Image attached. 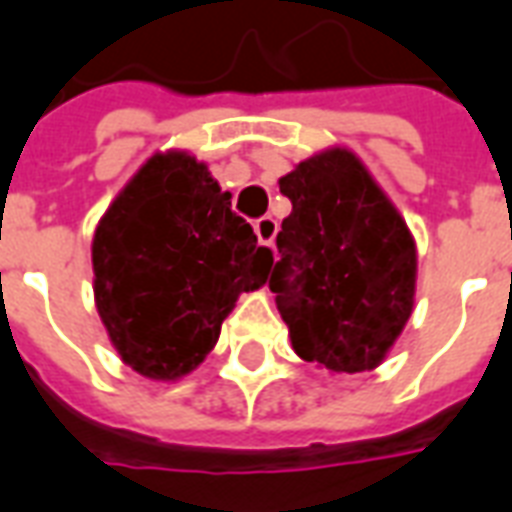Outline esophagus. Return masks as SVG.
I'll list each match as a JSON object with an SVG mask.
<instances>
[{"mask_svg":"<svg viewBox=\"0 0 512 512\" xmlns=\"http://www.w3.org/2000/svg\"><path fill=\"white\" fill-rule=\"evenodd\" d=\"M276 230H279V225H276L274 217H260L255 222V233H257V241L263 246H271L274 244L276 238Z\"/></svg>","mask_w":512,"mask_h":512,"instance_id":"esophagus-1","label":"esophagus"}]
</instances>
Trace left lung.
Instances as JSON below:
<instances>
[{"instance_id": "obj_1", "label": "left lung", "mask_w": 512, "mask_h": 512, "mask_svg": "<svg viewBox=\"0 0 512 512\" xmlns=\"http://www.w3.org/2000/svg\"><path fill=\"white\" fill-rule=\"evenodd\" d=\"M293 211L268 287L293 350L331 372L377 369L415 304L407 222L352 151L325 149L279 179Z\"/></svg>"}]
</instances>
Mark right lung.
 <instances>
[{"label":"right lung","instance_id":"add662e5","mask_svg":"<svg viewBox=\"0 0 512 512\" xmlns=\"http://www.w3.org/2000/svg\"><path fill=\"white\" fill-rule=\"evenodd\" d=\"M94 301L121 361L149 380L198 369L238 295L266 285L274 252L203 162L154 154L92 241Z\"/></svg>","mask_w":512,"mask_h":512}]
</instances>
